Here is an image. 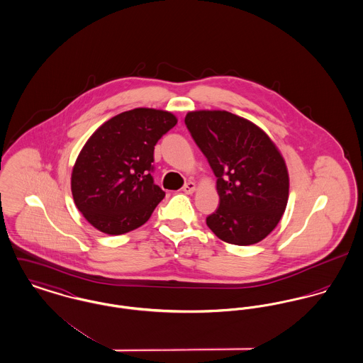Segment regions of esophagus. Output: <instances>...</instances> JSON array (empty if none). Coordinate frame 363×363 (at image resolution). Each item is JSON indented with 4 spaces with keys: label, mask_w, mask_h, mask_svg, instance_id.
Segmentation results:
<instances>
[{
    "label": "esophagus",
    "mask_w": 363,
    "mask_h": 363,
    "mask_svg": "<svg viewBox=\"0 0 363 363\" xmlns=\"http://www.w3.org/2000/svg\"><path fill=\"white\" fill-rule=\"evenodd\" d=\"M196 185L195 182H186L184 186H182V192L186 194V195H191L195 192Z\"/></svg>",
    "instance_id": "1"
}]
</instances>
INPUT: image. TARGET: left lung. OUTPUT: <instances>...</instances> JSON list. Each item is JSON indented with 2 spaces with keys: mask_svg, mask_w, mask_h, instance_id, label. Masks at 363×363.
I'll use <instances>...</instances> for the list:
<instances>
[{
  "mask_svg": "<svg viewBox=\"0 0 363 363\" xmlns=\"http://www.w3.org/2000/svg\"><path fill=\"white\" fill-rule=\"evenodd\" d=\"M185 124L217 177L220 206L207 226L226 243H258L287 204L289 174L279 150L255 124L225 111L189 112Z\"/></svg>",
  "mask_w": 363,
  "mask_h": 363,
  "instance_id": "1",
  "label": "left lung"
}]
</instances>
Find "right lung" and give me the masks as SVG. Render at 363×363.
Returning a JSON list of instances; mask_svg holds the SVG:
<instances>
[{"label": "right lung", "instance_id": "obj_1", "mask_svg": "<svg viewBox=\"0 0 363 363\" xmlns=\"http://www.w3.org/2000/svg\"><path fill=\"white\" fill-rule=\"evenodd\" d=\"M177 124L174 114L138 108L102 124L84 145L72 172V194L85 220L108 235L146 223L164 191L155 184L153 152Z\"/></svg>", "mask_w": 363, "mask_h": 363}]
</instances>
